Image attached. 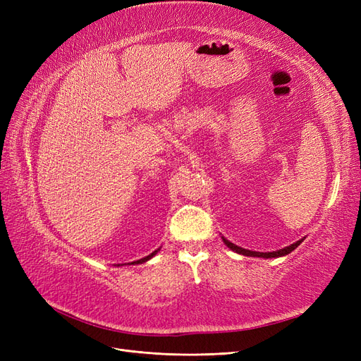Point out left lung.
I'll use <instances>...</instances> for the list:
<instances>
[{
  "label": "left lung",
  "mask_w": 361,
  "mask_h": 361,
  "mask_svg": "<svg viewBox=\"0 0 361 361\" xmlns=\"http://www.w3.org/2000/svg\"><path fill=\"white\" fill-rule=\"evenodd\" d=\"M224 241H225V244H226V246H228L229 249H232V250L237 252V253H240V255H244V257H257V258H279V257H285V255H288V253L293 252L294 249H297V247L300 246V243L303 241V240H300V241H297V243H294V244H290V246H288V247H285V249H281V250H277V252H269V253L252 252V250H247V249L238 247V246H235V244H232L231 241H228V240H225V238H224Z\"/></svg>",
  "instance_id": "left-lung-1"
}]
</instances>
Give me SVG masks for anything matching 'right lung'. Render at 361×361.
Instances as JSON below:
<instances>
[{
	"instance_id": "1",
	"label": "right lung",
	"mask_w": 361,
	"mask_h": 361,
	"mask_svg": "<svg viewBox=\"0 0 361 361\" xmlns=\"http://www.w3.org/2000/svg\"><path fill=\"white\" fill-rule=\"evenodd\" d=\"M157 253V250H154L153 253H151V255H148V257H145V258H142V259H139V261H135V262H132V264H142V262H145V261H148L149 258H153L154 257V255Z\"/></svg>"
}]
</instances>
